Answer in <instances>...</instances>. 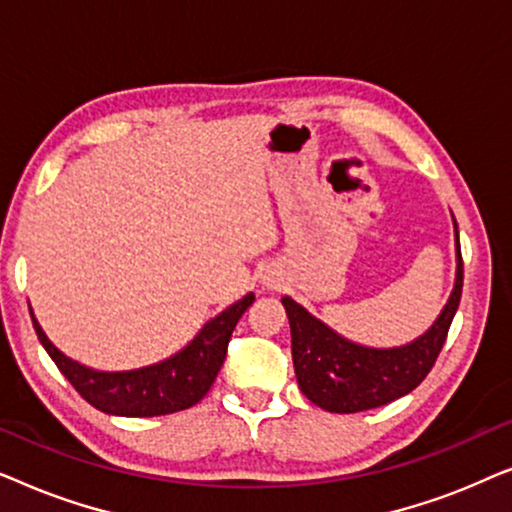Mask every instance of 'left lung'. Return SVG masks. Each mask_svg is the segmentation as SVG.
<instances>
[{
  "label": "left lung",
  "instance_id": "8db88e82",
  "mask_svg": "<svg viewBox=\"0 0 512 512\" xmlns=\"http://www.w3.org/2000/svg\"><path fill=\"white\" fill-rule=\"evenodd\" d=\"M452 223L457 258L452 293L436 321L410 342L396 347L361 345L314 317L291 296L282 298L291 326V356L298 387L317 408L338 415L380 408L410 394L429 375L457 314L464 286V263L454 216Z\"/></svg>",
  "mask_w": 512,
  "mask_h": 512
}]
</instances>
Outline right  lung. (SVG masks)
<instances>
[{"instance_id":"right-lung-1","label":"right lung","mask_w":512,"mask_h":512,"mask_svg":"<svg viewBox=\"0 0 512 512\" xmlns=\"http://www.w3.org/2000/svg\"><path fill=\"white\" fill-rule=\"evenodd\" d=\"M254 300V293H247L209 319L179 352L132 370H97L69 359L48 340L32 307L30 314L48 356L93 408L116 417H160L193 408L205 398L226 359L230 335Z\"/></svg>"}]
</instances>
